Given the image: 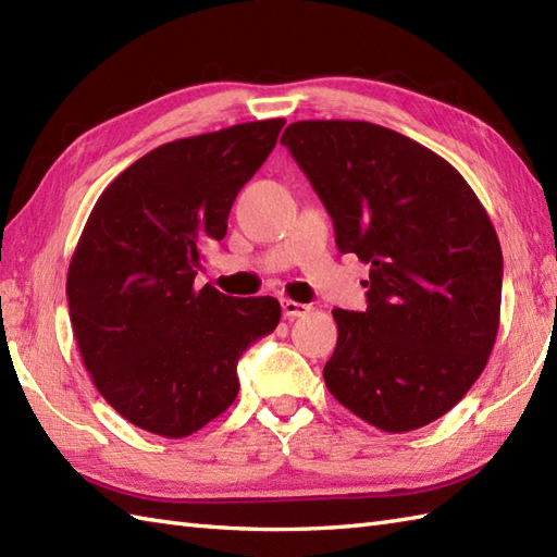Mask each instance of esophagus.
<instances>
[{"mask_svg":"<svg viewBox=\"0 0 557 557\" xmlns=\"http://www.w3.org/2000/svg\"><path fill=\"white\" fill-rule=\"evenodd\" d=\"M282 313H285V318H289V321H294V318L309 315L311 313V306L299 304V301H292V299H282Z\"/></svg>","mask_w":557,"mask_h":557,"instance_id":"obj_1","label":"esophagus"}]
</instances>
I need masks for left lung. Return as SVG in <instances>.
<instances>
[{"label": "left lung", "instance_id": "1", "mask_svg": "<svg viewBox=\"0 0 557 557\" xmlns=\"http://www.w3.org/2000/svg\"><path fill=\"white\" fill-rule=\"evenodd\" d=\"M282 144L339 251L371 265L366 311H333L327 389L387 433L441 419L486 369L500 325L503 251L486 208L453 164L393 128L309 120Z\"/></svg>", "mask_w": 557, "mask_h": 557}]
</instances>
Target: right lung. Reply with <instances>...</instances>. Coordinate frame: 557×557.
Returning <instances> with one entry per match:
<instances>
[{
  "label": "right lung",
  "mask_w": 557,
  "mask_h": 557,
  "mask_svg": "<svg viewBox=\"0 0 557 557\" xmlns=\"http://www.w3.org/2000/svg\"><path fill=\"white\" fill-rule=\"evenodd\" d=\"M285 120L234 124L146 152L104 188L66 275L83 366L114 411L162 437L203 429L239 393L236 361L280 323L272 297L194 287L236 194Z\"/></svg>",
  "instance_id": "add662e5"
}]
</instances>
